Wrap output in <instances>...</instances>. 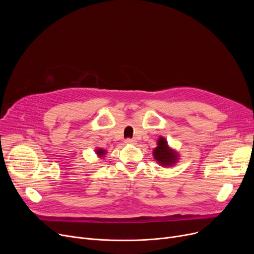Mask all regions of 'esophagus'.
<instances>
[{
  "label": "esophagus",
  "mask_w": 254,
  "mask_h": 254,
  "mask_svg": "<svg viewBox=\"0 0 254 254\" xmlns=\"http://www.w3.org/2000/svg\"><path fill=\"white\" fill-rule=\"evenodd\" d=\"M126 143H127V144H136V143H137V140H135V139H127V140H126Z\"/></svg>",
  "instance_id": "obj_1"
}]
</instances>
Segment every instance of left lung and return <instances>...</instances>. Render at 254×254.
Here are the masks:
<instances>
[{"instance_id": "obj_1", "label": "left lung", "mask_w": 254, "mask_h": 254, "mask_svg": "<svg viewBox=\"0 0 254 254\" xmlns=\"http://www.w3.org/2000/svg\"><path fill=\"white\" fill-rule=\"evenodd\" d=\"M152 154L154 161H156L159 166L165 168L175 166L180 158L179 153L175 149L171 148L166 138L162 136H159L157 139V146L153 149Z\"/></svg>"}]
</instances>
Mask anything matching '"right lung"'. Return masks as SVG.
Returning a JSON list of instances; mask_svg holds the SVG:
<instances>
[{"label":"right lung","instance_id":"obj_1","mask_svg":"<svg viewBox=\"0 0 254 254\" xmlns=\"http://www.w3.org/2000/svg\"><path fill=\"white\" fill-rule=\"evenodd\" d=\"M95 151H96V154H97L99 157H101V158L105 157V155H106V153H107V151L104 150V149H102V148H96Z\"/></svg>","mask_w":254,"mask_h":254}]
</instances>
